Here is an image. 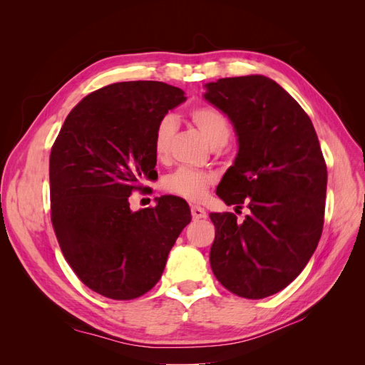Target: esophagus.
I'll use <instances>...</instances> for the list:
<instances>
[{"label":"esophagus","mask_w":365,"mask_h":365,"mask_svg":"<svg viewBox=\"0 0 365 365\" xmlns=\"http://www.w3.org/2000/svg\"><path fill=\"white\" fill-rule=\"evenodd\" d=\"M190 212H192V216L193 219H202V217H207V213L205 210L200 205H192L190 207Z\"/></svg>","instance_id":"esophagus-1"}]
</instances>
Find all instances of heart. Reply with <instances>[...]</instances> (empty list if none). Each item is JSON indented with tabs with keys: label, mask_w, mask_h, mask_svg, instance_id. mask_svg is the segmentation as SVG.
Returning a JSON list of instances; mask_svg holds the SVG:
<instances>
[{
	"label": "heart",
	"mask_w": 365,
	"mask_h": 365,
	"mask_svg": "<svg viewBox=\"0 0 365 365\" xmlns=\"http://www.w3.org/2000/svg\"><path fill=\"white\" fill-rule=\"evenodd\" d=\"M189 117L213 148L224 146L228 141L231 134L230 121L217 108L212 105H197L190 109ZM175 128V120L170 115H165L158 121L152 138L153 155L157 160L164 161L169 157ZM212 182L213 176L207 172L180 168L165 176L163 181V189L170 195L182 197L185 201H201Z\"/></svg>",
	"instance_id": "heart-1"
}]
</instances>
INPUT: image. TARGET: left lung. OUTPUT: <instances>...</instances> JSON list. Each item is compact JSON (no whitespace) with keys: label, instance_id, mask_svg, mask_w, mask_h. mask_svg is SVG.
<instances>
[{"label":"left lung","instance_id":"1","mask_svg":"<svg viewBox=\"0 0 365 365\" xmlns=\"http://www.w3.org/2000/svg\"><path fill=\"white\" fill-rule=\"evenodd\" d=\"M205 88L239 137L216 195L251 212L242 224L235 213L210 215V264L225 289L259 300L284 289L312 257L324 224L326 161L311 118L279 83L256 74Z\"/></svg>","mask_w":365,"mask_h":365}]
</instances>
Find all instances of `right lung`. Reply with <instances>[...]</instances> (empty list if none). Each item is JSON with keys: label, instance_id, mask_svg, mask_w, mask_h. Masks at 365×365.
<instances>
[{"label": "right lung", "instance_id": "add662e5", "mask_svg": "<svg viewBox=\"0 0 365 365\" xmlns=\"http://www.w3.org/2000/svg\"><path fill=\"white\" fill-rule=\"evenodd\" d=\"M180 88L135 81L83 97L50 153L51 224L65 260L83 284L113 300H134L161 279L169 251L190 222L181 197L132 212L129 196L152 178V138Z\"/></svg>", "mask_w": 365, "mask_h": 365}]
</instances>
